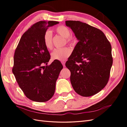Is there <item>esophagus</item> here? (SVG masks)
Instances as JSON below:
<instances>
[{"mask_svg":"<svg viewBox=\"0 0 127 127\" xmlns=\"http://www.w3.org/2000/svg\"><path fill=\"white\" fill-rule=\"evenodd\" d=\"M61 63H62L63 66L65 67V62H64V61H62V62H61Z\"/></svg>","mask_w":127,"mask_h":127,"instance_id":"1","label":"esophagus"}]
</instances>
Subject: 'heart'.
Wrapping results in <instances>:
<instances>
[{"instance_id":"obj_1","label":"heart","mask_w":127,"mask_h":127,"mask_svg":"<svg viewBox=\"0 0 127 127\" xmlns=\"http://www.w3.org/2000/svg\"><path fill=\"white\" fill-rule=\"evenodd\" d=\"M55 31L61 36L66 38L67 43L72 45L74 43L75 39L70 35V30L64 25H59L55 29ZM43 43L45 47L48 50L52 48V35L50 31L45 32L43 35ZM71 50L69 48L64 47L61 49H56L51 53V58L53 60L64 61L70 56Z\"/></svg>"}]
</instances>
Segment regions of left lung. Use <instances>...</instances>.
I'll use <instances>...</instances> for the list:
<instances>
[{
	"instance_id": "1",
	"label": "left lung",
	"mask_w": 127,
	"mask_h": 127,
	"mask_svg": "<svg viewBox=\"0 0 127 127\" xmlns=\"http://www.w3.org/2000/svg\"><path fill=\"white\" fill-rule=\"evenodd\" d=\"M66 25L79 41L66 63L71 85L79 95L91 96L109 81L113 63L111 44L102 31L85 23L67 21Z\"/></svg>"
}]
</instances>
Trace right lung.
<instances>
[{
	"instance_id": "right-lung-1",
	"label": "right lung",
	"mask_w": 127,
	"mask_h": 127,
	"mask_svg": "<svg viewBox=\"0 0 127 127\" xmlns=\"http://www.w3.org/2000/svg\"><path fill=\"white\" fill-rule=\"evenodd\" d=\"M58 23L56 21L36 23L23 34L15 50L13 73L26 96L33 101L47 102L53 96L56 81L63 68L58 60L48 65L50 55L43 39L48 28Z\"/></svg>"
}]
</instances>
